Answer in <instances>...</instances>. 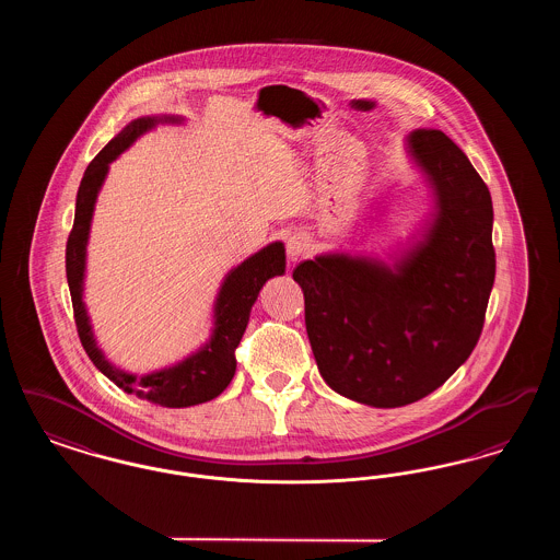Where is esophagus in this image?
<instances>
[{
	"label": "esophagus",
	"instance_id": "esophagus-1",
	"mask_svg": "<svg viewBox=\"0 0 560 560\" xmlns=\"http://www.w3.org/2000/svg\"><path fill=\"white\" fill-rule=\"evenodd\" d=\"M285 249H288V258L295 262L298 258H304L311 252V240L304 233H295L285 243Z\"/></svg>",
	"mask_w": 560,
	"mask_h": 560
}]
</instances>
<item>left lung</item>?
<instances>
[{"label":"left lung","mask_w":560,"mask_h":560,"mask_svg":"<svg viewBox=\"0 0 560 560\" xmlns=\"http://www.w3.org/2000/svg\"><path fill=\"white\" fill-rule=\"evenodd\" d=\"M427 180L424 224L386 260L334 249L293 268L323 380L372 407H402L443 386L479 342L495 279L493 206L464 151L441 130L405 140Z\"/></svg>","instance_id":"obj_1"}]
</instances>
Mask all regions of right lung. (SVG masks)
Masks as SVG:
<instances>
[{
    "instance_id": "right-lung-1",
    "label": "right lung",
    "mask_w": 560,
    "mask_h": 560,
    "mask_svg": "<svg viewBox=\"0 0 560 560\" xmlns=\"http://www.w3.org/2000/svg\"><path fill=\"white\" fill-rule=\"evenodd\" d=\"M180 115H147L130 121L117 133L107 147L88 165L81 178L78 199H75V220L73 231L67 241V281L73 300V313L78 323L81 345L85 348L92 363L115 382L124 393L136 395L138 399L151 400L161 407H190L206 400H212L231 384L237 359L235 350L240 347L243 331L247 327L249 313L258 293L268 279L285 275V245L272 241L267 247L258 249L241 265L231 268L213 300V327L210 340L203 347L190 352L183 361L155 370V372L136 375L115 368L94 338V329L83 302L85 283V260H88V240L92 215L96 208L98 192L105 185L108 165L128 151L142 133L151 132L160 124H183Z\"/></svg>"
}]
</instances>
